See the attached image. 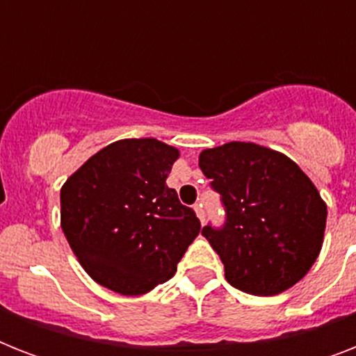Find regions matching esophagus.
Instances as JSON below:
<instances>
[{
	"label": "esophagus",
	"instance_id": "obj_1",
	"mask_svg": "<svg viewBox=\"0 0 356 356\" xmlns=\"http://www.w3.org/2000/svg\"><path fill=\"white\" fill-rule=\"evenodd\" d=\"M194 211H195V214H197V218H200V222L201 223L205 222V211H203V205H201V203L194 205Z\"/></svg>",
	"mask_w": 356,
	"mask_h": 356
}]
</instances>
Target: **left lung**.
<instances>
[{
	"instance_id": "1",
	"label": "left lung",
	"mask_w": 356,
	"mask_h": 356,
	"mask_svg": "<svg viewBox=\"0 0 356 356\" xmlns=\"http://www.w3.org/2000/svg\"><path fill=\"white\" fill-rule=\"evenodd\" d=\"M200 168L222 195L225 223L203 227L229 284L275 296L301 281L323 243L327 205L303 170L279 151L229 142L201 151Z\"/></svg>"
}]
</instances>
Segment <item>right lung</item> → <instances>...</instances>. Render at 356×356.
I'll use <instances>...</instances> for the list:
<instances>
[{
    "label": "right lung",
    "instance_id": "1",
    "mask_svg": "<svg viewBox=\"0 0 356 356\" xmlns=\"http://www.w3.org/2000/svg\"><path fill=\"white\" fill-rule=\"evenodd\" d=\"M179 151L156 138H127L90 156L60 190V227L86 273L122 296L172 279L201 223L168 173Z\"/></svg>",
    "mask_w": 356,
    "mask_h": 356
}]
</instances>
